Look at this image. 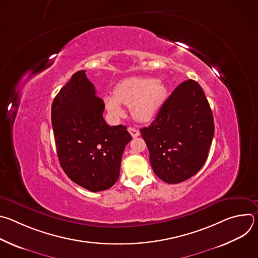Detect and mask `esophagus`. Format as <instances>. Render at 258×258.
Wrapping results in <instances>:
<instances>
[{"mask_svg":"<svg viewBox=\"0 0 258 258\" xmlns=\"http://www.w3.org/2000/svg\"><path fill=\"white\" fill-rule=\"evenodd\" d=\"M127 131H128V133L132 135L133 138H137V137L140 136V132H139L137 128H135V127H128Z\"/></svg>","mask_w":258,"mask_h":258,"instance_id":"esophagus-1","label":"esophagus"}]
</instances>
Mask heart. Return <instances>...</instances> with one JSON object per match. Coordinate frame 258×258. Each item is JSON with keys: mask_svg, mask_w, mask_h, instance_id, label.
Masks as SVG:
<instances>
[{"mask_svg": "<svg viewBox=\"0 0 258 258\" xmlns=\"http://www.w3.org/2000/svg\"><path fill=\"white\" fill-rule=\"evenodd\" d=\"M113 94L103 99L108 113L119 116L122 113L121 104L130 105L131 114L137 121L148 122L164 103L167 88L160 81L151 78L133 77L120 81Z\"/></svg>", "mask_w": 258, "mask_h": 258, "instance_id": "heart-1", "label": "heart"}]
</instances>
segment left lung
<instances>
[{"label": "left lung", "mask_w": 258, "mask_h": 258, "mask_svg": "<svg viewBox=\"0 0 258 258\" xmlns=\"http://www.w3.org/2000/svg\"><path fill=\"white\" fill-rule=\"evenodd\" d=\"M155 174L177 183L204 165L214 135L213 115L202 88L193 80L178 85L148 127L140 130Z\"/></svg>", "instance_id": "left-lung-1"}]
</instances>
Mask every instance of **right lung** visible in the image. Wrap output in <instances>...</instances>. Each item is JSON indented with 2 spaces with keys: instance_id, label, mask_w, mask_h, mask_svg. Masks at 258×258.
<instances>
[{
  "instance_id": "obj_1",
  "label": "right lung",
  "mask_w": 258,
  "mask_h": 258,
  "mask_svg": "<svg viewBox=\"0 0 258 258\" xmlns=\"http://www.w3.org/2000/svg\"><path fill=\"white\" fill-rule=\"evenodd\" d=\"M102 99L96 96L86 70L76 72L52 104V126L60 165L79 186L99 192L111 188L119 176L126 126L104 120Z\"/></svg>"
}]
</instances>
